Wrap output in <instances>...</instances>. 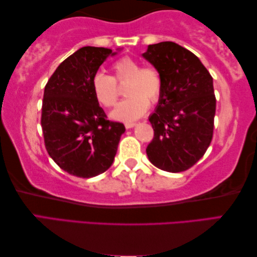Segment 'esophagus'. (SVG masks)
Segmentation results:
<instances>
[{"instance_id": "34e87169", "label": "esophagus", "mask_w": 257, "mask_h": 257, "mask_svg": "<svg viewBox=\"0 0 257 257\" xmlns=\"http://www.w3.org/2000/svg\"><path fill=\"white\" fill-rule=\"evenodd\" d=\"M137 123H133V121H127V123H125V127L126 128H132L133 126H136Z\"/></svg>"}]
</instances>
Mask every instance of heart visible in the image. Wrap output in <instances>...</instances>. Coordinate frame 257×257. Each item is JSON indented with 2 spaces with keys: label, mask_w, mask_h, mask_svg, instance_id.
Masks as SVG:
<instances>
[{
  "label": "heart",
  "mask_w": 257,
  "mask_h": 257,
  "mask_svg": "<svg viewBox=\"0 0 257 257\" xmlns=\"http://www.w3.org/2000/svg\"><path fill=\"white\" fill-rule=\"evenodd\" d=\"M111 75L95 74L91 82L92 92L101 106L111 108L119 95L117 85L124 86L126 98L111 112L118 120H133L144 115L149 102L155 103L161 98L163 77L154 66H141L131 57H121L112 62Z\"/></svg>",
  "instance_id": "obj_1"
}]
</instances>
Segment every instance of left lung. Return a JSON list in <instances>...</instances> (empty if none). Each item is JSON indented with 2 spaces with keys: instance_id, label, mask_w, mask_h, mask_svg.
Returning a JSON list of instances; mask_svg holds the SVG:
<instances>
[{
  "instance_id": "1",
  "label": "left lung",
  "mask_w": 257,
  "mask_h": 257,
  "mask_svg": "<svg viewBox=\"0 0 257 257\" xmlns=\"http://www.w3.org/2000/svg\"><path fill=\"white\" fill-rule=\"evenodd\" d=\"M142 56L163 77L157 109L149 117L154 139L147 155L163 171H187L204 156L213 139V78L195 54L174 42L151 44Z\"/></svg>"
}]
</instances>
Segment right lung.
Here are the masks:
<instances>
[{"label":"right lung","mask_w":257,"mask_h":257,"mask_svg":"<svg viewBox=\"0 0 257 257\" xmlns=\"http://www.w3.org/2000/svg\"><path fill=\"white\" fill-rule=\"evenodd\" d=\"M110 49L84 46L46 83L41 125L45 149L67 173L89 179L106 172L116 156L124 124L107 119L91 82Z\"/></svg>","instance_id":"right-lung-1"}]
</instances>
